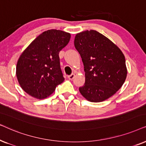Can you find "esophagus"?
<instances>
[{
    "mask_svg": "<svg viewBox=\"0 0 146 146\" xmlns=\"http://www.w3.org/2000/svg\"><path fill=\"white\" fill-rule=\"evenodd\" d=\"M74 77H75V74H73V73H72V74L70 75H68V78L69 79H73Z\"/></svg>",
    "mask_w": 146,
    "mask_h": 146,
    "instance_id": "esophagus-1",
    "label": "esophagus"
}]
</instances>
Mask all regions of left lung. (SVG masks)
I'll return each mask as SVG.
<instances>
[{
  "mask_svg": "<svg viewBox=\"0 0 146 146\" xmlns=\"http://www.w3.org/2000/svg\"><path fill=\"white\" fill-rule=\"evenodd\" d=\"M75 47L84 65L85 82L79 88L91 102H101L114 95L127 76L125 59L113 42L94 30L77 34Z\"/></svg>",
  "mask_w": 146,
  "mask_h": 146,
  "instance_id": "obj_1",
  "label": "left lung"
}]
</instances>
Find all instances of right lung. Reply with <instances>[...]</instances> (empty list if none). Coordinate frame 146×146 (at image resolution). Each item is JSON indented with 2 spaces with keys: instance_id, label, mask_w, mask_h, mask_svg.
I'll use <instances>...</instances> for the list:
<instances>
[{
  "instance_id": "1",
  "label": "right lung",
  "mask_w": 146,
  "mask_h": 146,
  "mask_svg": "<svg viewBox=\"0 0 146 146\" xmlns=\"http://www.w3.org/2000/svg\"><path fill=\"white\" fill-rule=\"evenodd\" d=\"M70 38L68 33L50 29L38 35L23 51L17 62V77L25 92L41 100L63 82L59 53Z\"/></svg>"
}]
</instances>
